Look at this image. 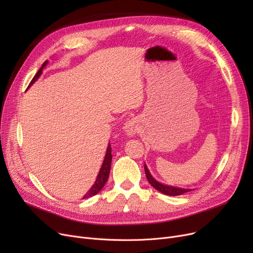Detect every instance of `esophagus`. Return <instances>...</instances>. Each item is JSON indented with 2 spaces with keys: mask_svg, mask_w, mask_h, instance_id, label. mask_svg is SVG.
Segmentation results:
<instances>
[{
  "mask_svg": "<svg viewBox=\"0 0 253 253\" xmlns=\"http://www.w3.org/2000/svg\"><path fill=\"white\" fill-rule=\"evenodd\" d=\"M123 129L126 132L127 135L133 136L137 132V126H136V123H135L134 120H132V119L128 120V121L124 124Z\"/></svg>",
  "mask_w": 253,
  "mask_h": 253,
  "instance_id": "34e87169",
  "label": "esophagus"
}]
</instances>
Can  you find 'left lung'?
Masks as SVG:
<instances>
[{
    "mask_svg": "<svg viewBox=\"0 0 253 253\" xmlns=\"http://www.w3.org/2000/svg\"><path fill=\"white\" fill-rule=\"evenodd\" d=\"M144 172H145V176H147L149 182L152 184V187L155 188L157 191L161 192L164 195L168 196H179L184 193H188L193 191L192 189H183V188H178V187H173V185H169L162 183L160 181H158L152 174L150 170L148 169V166L144 163Z\"/></svg>",
    "mask_w": 253,
    "mask_h": 253,
    "instance_id": "1",
    "label": "left lung"
}]
</instances>
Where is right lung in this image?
I'll return each mask as SVG.
<instances>
[{
    "label": "right lung",
    "instance_id": "obj_1",
    "mask_svg": "<svg viewBox=\"0 0 253 253\" xmlns=\"http://www.w3.org/2000/svg\"><path fill=\"white\" fill-rule=\"evenodd\" d=\"M47 64H48V60H46V61L42 64L41 69H40V70L38 71V73L35 75V77L33 78L32 82L30 83L28 89L37 81V80H38L40 77H41V75L43 74V70H44V68H45V66H46ZM112 158H113V156H112V148H111V144L109 143V144H108V149H106V152H105V156H104V159H103V162H102V164H101V167H100L99 172H98V174H97L96 180H95L94 183H93V185L90 188V190L84 195V197H83L82 199H87V198H90V197H92V196L96 195V194L104 187V184H105L106 181H108V178H109V175H110L111 164H112Z\"/></svg>",
    "mask_w": 253,
    "mask_h": 253
}]
</instances>
